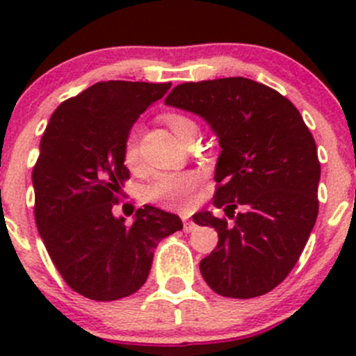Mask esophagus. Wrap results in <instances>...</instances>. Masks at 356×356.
Returning a JSON list of instances; mask_svg holds the SVG:
<instances>
[{"instance_id": "obj_1", "label": "esophagus", "mask_w": 356, "mask_h": 356, "mask_svg": "<svg viewBox=\"0 0 356 356\" xmlns=\"http://www.w3.org/2000/svg\"><path fill=\"white\" fill-rule=\"evenodd\" d=\"M195 227H196L195 222H193V220H184V231L186 232H191Z\"/></svg>"}]
</instances>
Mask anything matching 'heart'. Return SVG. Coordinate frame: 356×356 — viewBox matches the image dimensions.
<instances>
[{
  "mask_svg": "<svg viewBox=\"0 0 356 356\" xmlns=\"http://www.w3.org/2000/svg\"><path fill=\"white\" fill-rule=\"evenodd\" d=\"M165 120H167V124L170 125V129L177 138H181L189 129H198L195 122L191 118L184 117V115L170 113L165 117ZM138 155V129H132L127 136V141H125V163L129 167L136 165ZM196 188H198V177L195 174H165L155 179V182L149 186L148 195L149 198L165 204V207L184 210V208H188L193 203Z\"/></svg>",
  "mask_w": 356,
  "mask_h": 356,
  "instance_id": "1",
  "label": "heart"
}]
</instances>
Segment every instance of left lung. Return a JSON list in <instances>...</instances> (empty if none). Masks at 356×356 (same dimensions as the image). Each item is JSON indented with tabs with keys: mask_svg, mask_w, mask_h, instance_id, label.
Segmentation results:
<instances>
[{
	"mask_svg": "<svg viewBox=\"0 0 356 356\" xmlns=\"http://www.w3.org/2000/svg\"><path fill=\"white\" fill-rule=\"evenodd\" d=\"M165 105L198 115L220 145L213 204L234 222L208 210L193 215L218 232L217 248L200 261L204 282L241 300L268 293L293 270L317 220L314 136L289 99L245 77L186 82Z\"/></svg>",
	"mask_w": 356,
	"mask_h": 356,
	"instance_id": "obj_1",
	"label": "left lung"
}]
</instances>
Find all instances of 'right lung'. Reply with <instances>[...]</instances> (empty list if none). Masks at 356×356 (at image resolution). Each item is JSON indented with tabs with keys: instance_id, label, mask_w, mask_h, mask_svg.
<instances>
[{
	"instance_id": "right-lung-1",
	"label": "right lung",
	"mask_w": 356,
	"mask_h": 356,
	"mask_svg": "<svg viewBox=\"0 0 356 356\" xmlns=\"http://www.w3.org/2000/svg\"><path fill=\"white\" fill-rule=\"evenodd\" d=\"M168 84L106 81L63 102L49 118L32 172L35 224L75 293L113 301L148 279L158 243L182 229L174 213L145 204L132 225L115 217V193L129 179L127 136Z\"/></svg>"
}]
</instances>
